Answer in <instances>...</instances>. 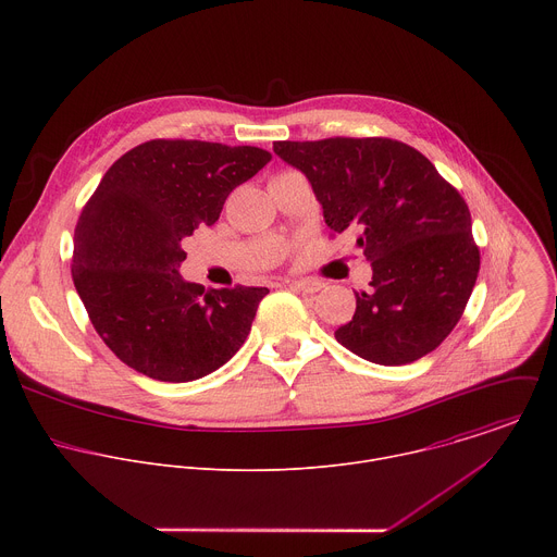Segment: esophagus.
<instances>
[{
    "label": "esophagus",
    "mask_w": 557,
    "mask_h": 557,
    "mask_svg": "<svg viewBox=\"0 0 557 557\" xmlns=\"http://www.w3.org/2000/svg\"><path fill=\"white\" fill-rule=\"evenodd\" d=\"M290 286L297 288V290H304V293H317V290L324 288V282H320V280H293Z\"/></svg>",
    "instance_id": "1"
}]
</instances>
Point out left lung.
<instances>
[{
    "label": "left lung",
    "mask_w": 557,
    "mask_h": 557,
    "mask_svg": "<svg viewBox=\"0 0 557 557\" xmlns=\"http://www.w3.org/2000/svg\"><path fill=\"white\" fill-rule=\"evenodd\" d=\"M273 151L308 178L331 231L361 228L372 282L355 293L357 310L337 342L379 366L436 350L481 269L460 194L421 151L392 138L277 140Z\"/></svg>",
    "instance_id": "obj_1"
}]
</instances>
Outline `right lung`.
I'll return each instance as SVG.
<instances>
[{"instance_id": "right-lung-1", "label": "right lung", "mask_w": 557, "mask_h": 557, "mask_svg": "<svg viewBox=\"0 0 557 557\" xmlns=\"http://www.w3.org/2000/svg\"><path fill=\"white\" fill-rule=\"evenodd\" d=\"M271 153L205 140H149L106 172L74 228L72 280L106 346L170 383L207 376L245 344L264 286L183 280V240L211 226L226 196Z\"/></svg>"}]
</instances>
